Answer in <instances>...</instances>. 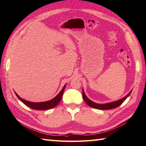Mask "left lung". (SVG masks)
<instances>
[{"label":"left lung","instance_id":"obj_1","mask_svg":"<svg viewBox=\"0 0 146 146\" xmlns=\"http://www.w3.org/2000/svg\"><path fill=\"white\" fill-rule=\"evenodd\" d=\"M131 92H132V90L126 96H125L124 97L120 99V100L110 102V103H107V104H99L95 103V102L90 100V99L88 98V97H86V95L85 94L83 89L82 94H83V100H84V101L86 102V104L88 105L90 107L94 108H97V109H100V110H108V109H112V108H115L120 106V105L125 100V99L129 97L130 94H131Z\"/></svg>","mask_w":146,"mask_h":146}]
</instances>
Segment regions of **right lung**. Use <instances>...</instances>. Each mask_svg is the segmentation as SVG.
<instances>
[{
	"instance_id": "right-lung-1",
	"label": "right lung",
	"mask_w": 146,
	"mask_h": 146,
	"mask_svg": "<svg viewBox=\"0 0 146 146\" xmlns=\"http://www.w3.org/2000/svg\"><path fill=\"white\" fill-rule=\"evenodd\" d=\"M65 86H66V85L63 86V88H62L61 92L59 93V94L56 96L54 98H52L49 101L42 102H32L27 101L24 100V99L21 98L15 92V94L16 95L17 98L19 99L23 103H24L26 105H27V107H29L35 110H46L51 109V108H54V107L56 106L59 103H60V102L61 100L62 96H63V92L64 90Z\"/></svg>"
}]
</instances>
